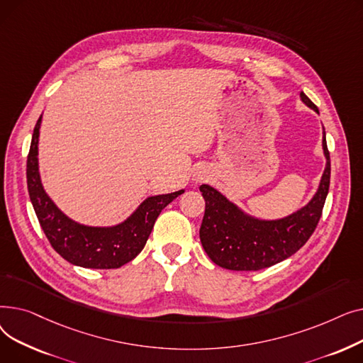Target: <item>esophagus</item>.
<instances>
[{
	"instance_id": "obj_1",
	"label": "esophagus",
	"mask_w": 363,
	"mask_h": 363,
	"mask_svg": "<svg viewBox=\"0 0 363 363\" xmlns=\"http://www.w3.org/2000/svg\"><path fill=\"white\" fill-rule=\"evenodd\" d=\"M196 181H203L204 179V177L201 175V174H196V178H194Z\"/></svg>"
}]
</instances>
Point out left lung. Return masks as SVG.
Masks as SVG:
<instances>
[{
  "mask_svg": "<svg viewBox=\"0 0 363 363\" xmlns=\"http://www.w3.org/2000/svg\"><path fill=\"white\" fill-rule=\"evenodd\" d=\"M304 104L319 113L304 92ZM327 167L315 197L298 212L279 220H259L244 215L215 188L201 185L206 211L200 228V240L207 256L220 268L231 271H260L277 264L306 244L322 216V208L330 189V151L325 129L322 140Z\"/></svg>",
  "mask_w": 363,
  "mask_h": 363,
  "instance_id": "8db88e82",
  "label": "left lung"
}]
</instances>
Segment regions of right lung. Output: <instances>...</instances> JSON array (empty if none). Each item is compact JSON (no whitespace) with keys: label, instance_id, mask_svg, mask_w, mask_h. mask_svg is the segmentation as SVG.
Segmentation results:
<instances>
[{"label":"right lung","instance_id":"add662e5","mask_svg":"<svg viewBox=\"0 0 363 363\" xmlns=\"http://www.w3.org/2000/svg\"><path fill=\"white\" fill-rule=\"evenodd\" d=\"M38 119L26 162L28 191L44 234L52 249L72 264L89 269H116L135 259L151 234L163 208L184 193L148 197L130 218L113 228L84 226L63 215L45 194L38 172Z\"/></svg>","mask_w":363,"mask_h":363}]
</instances>
